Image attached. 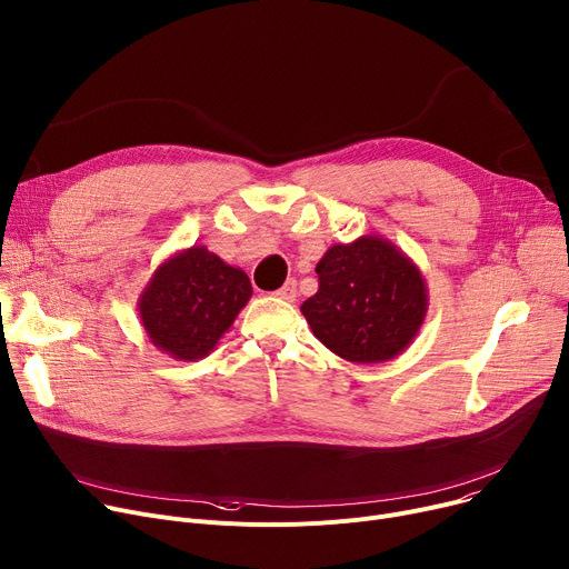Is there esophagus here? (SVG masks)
I'll use <instances>...</instances> for the list:
<instances>
[{
	"instance_id": "esophagus-1",
	"label": "esophagus",
	"mask_w": 569,
	"mask_h": 569,
	"mask_svg": "<svg viewBox=\"0 0 569 569\" xmlns=\"http://www.w3.org/2000/svg\"><path fill=\"white\" fill-rule=\"evenodd\" d=\"M276 296H278L280 300L293 302V300H296V296H298V284H296V280H287V282L276 291Z\"/></svg>"
}]
</instances>
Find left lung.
Listing matches in <instances>:
<instances>
[{"label":"left lung","mask_w":569,"mask_h":569,"mask_svg":"<svg viewBox=\"0 0 569 569\" xmlns=\"http://www.w3.org/2000/svg\"><path fill=\"white\" fill-rule=\"evenodd\" d=\"M319 291L300 305L315 337L348 362L401 356L428 312L426 280L389 239L365 234L330 246L317 264Z\"/></svg>","instance_id":"left-lung-1"}]
</instances>
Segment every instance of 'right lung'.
<instances>
[{
	"mask_svg": "<svg viewBox=\"0 0 569 569\" xmlns=\"http://www.w3.org/2000/svg\"><path fill=\"white\" fill-rule=\"evenodd\" d=\"M250 296L246 271L204 246H191L157 267L139 296V317L159 351L196 362L213 351Z\"/></svg>",
	"mask_w": 569,
	"mask_h": 569,
	"instance_id": "add662e5",
	"label": "right lung"
}]
</instances>
